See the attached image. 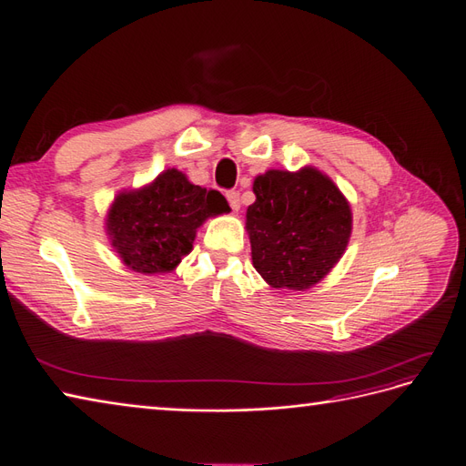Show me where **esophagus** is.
<instances>
[{"mask_svg":"<svg viewBox=\"0 0 466 466\" xmlns=\"http://www.w3.org/2000/svg\"><path fill=\"white\" fill-rule=\"evenodd\" d=\"M227 199H228V203H230L234 211L239 209V194L236 192V189H230V192H227Z\"/></svg>","mask_w":466,"mask_h":466,"instance_id":"obj_1","label":"esophagus"}]
</instances>
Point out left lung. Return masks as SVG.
I'll use <instances>...</instances> for the list:
<instances>
[{
    "label": "left lung",
    "mask_w": 466,
    "mask_h": 466,
    "mask_svg": "<svg viewBox=\"0 0 466 466\" xmlns=\"http://www.w3.org/2000/svg\"><path fill=\"white\" fill-rule=\"evenodd\" d=\"M248 207L253 267L274 288L307 289L346 251L351 209L334 182L315 168L268 170L253 182Z\"/></svg>",
    "instance_id": "8db88e82"
}]
</instances>
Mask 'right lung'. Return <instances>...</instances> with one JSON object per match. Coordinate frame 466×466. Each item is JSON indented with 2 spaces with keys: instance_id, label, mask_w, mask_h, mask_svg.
Instances as JSON below:
<instances>
[{
  "instance_id": "right-lung-1",
  "label": "right lung",
  "mask_w": 466,
  "mask_h": 466,
  "mask_svg": "<svg viewBox=\"0 0 466 466\" xmlns=\"http://www.w3.org/2000/svg\"><path fill=\"white\" fill-rule=\"evenodd\" d=\"M230 211L217 189L189 184L168 168L151 186L116 196L107 230L116 253L132 270L168 272L192 251L196 230L207 217Z\"/></svg>"
}]
</instances>
